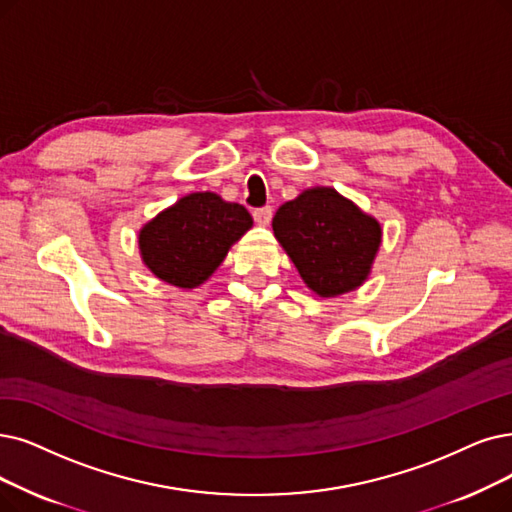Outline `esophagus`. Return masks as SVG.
<instances>
[{"label": "esophagus", "instance_id": "esophagus-1", "mask_svg": "<svg viewBox=\"0 0 512 512\" xmlns=\"http://www.w3.org/2000/svg\"><path fill=\"white\" fill-rule=\"evenodd\" d=\"M254 216V222L258 224V227H267V224H271V218H273V208H256L252 212Z\"/></svg>", "mask_w": 512, "mask_h": 512}]
</instances>
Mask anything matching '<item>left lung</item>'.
Segmentation results:
<instances>
[{
	"label": "left lung",
	"instance_id": "8db88e82",
	"mask_svg": "<svg viewBox=\"0 0 512 512\" xmlns=\"http://www.w3.org/2000/svg\"><path fill=\"white\" fill-rule=\"evenodd\" d=\"M273 233L306 288L321 298L363 285L382 243L380 222L332 187H311L285 201Z\"/></svg>",
	"mask_w": 512,
	"mask_h": 512
}]
</instances>
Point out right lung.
<instances>
[{"mask_svg": "<svg viewBox=\"0 0 512 512\" xmlns=\"http://www.w3.org/2000/svg\"><path fill=\"white\" fill-rule=\"evenodd\" d=\"M252 224L250 212L239 203L212 191L189 193L142 224L140 258L159 281L193 290L212 277Z\"/></svg>", "mask_w": 512, "mask_h": 512, "instance_id": "1", "label": "right lung"}]
</instances>
